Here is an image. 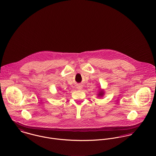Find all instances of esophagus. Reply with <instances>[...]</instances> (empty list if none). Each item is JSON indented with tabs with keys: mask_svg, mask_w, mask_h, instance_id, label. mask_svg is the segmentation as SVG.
<instances>
[{
	"mask_svg": "<svg viewBox=\"0 0 156 156\" xmlns=\"http://www.w3.org/2000/svg\"><path fill=\"white\" fill-rule=\"evenodd\" d=\"M81 88H81V87H80L79 89H81Z\"/></svg>",
	"mask_w": 156,
	"mask_h": 156,
	"instance_id": "34e87169",
	"label": "esophagus"
}]
</instances>
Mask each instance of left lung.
Listing matches in <instances>:
<instances>
[{"label":"left lung","mask_w":156,"mask_h":156,"mask_svg":"<svg viewBox=\"0 0 156 156\" xmlns=\"http://www.w3.org/2000/svg\"><path fill=\"white\" fill-rule=\"evenodd\" d=\"M103 95V92H102V91H100V93L98 94V95H100V96H101Z\"/></svg>","instance_id":"8db88e82"}]
</instances>
